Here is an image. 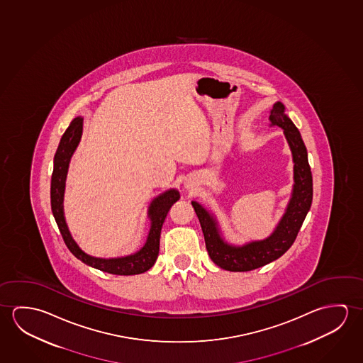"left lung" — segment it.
I'll return each instance as SVG.
<instances>
[{"instance_id": "left-lung-1", "label": "left lung", "mask_w": 363, "mask_h": 363, "mask_svg": "<svg viewBox=\"0 0 363 363\" xmlns=\"http://www.w3.org/2000/svg\"><path fill=\"white\" fill-rule=\"evenodd\" d=\"M284 104L277 102L270 111V126L284 128L290 149L293 152L294 184L293 196L286 212L284 214L275 232L264 241L251 242L246 246L235 247L219 236L217 222L199 203L191 201L204 235L206 247L209 257L216 265L227 271H251L270 264L279 259L291 247L299 233L300 227L309 212L313 199V178L308 152L299 130L288 116L284 113Z\"/></svg>"}]
</instances>
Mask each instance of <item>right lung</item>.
<instances>
[{
    "mask_svg": "<svg viewBox=\"0 0 363 363\" xmlns=\"http://www.w3.org/2000/svg\"><path fill=\"white\" fill-rule=\"evenodd\" d=\"M83 131V118L77 117L69 127L65 130L63 136L60 138L58 149L54 156V169L52 174V185H50V201H52V216L58 225L59 230L62 233L64 242L70 252L75 257L81 259L86 265L92 266L98 270L113 274V275H138L151 269L155 264L157 255H159V245H160V233L167 212L175 201H178V190H167L162 196L155 198L150 206L149 216L151 219V228H150L147 241L144 247L138 252L130 255L121 259H97L88 256L83 252L74 240L70 236L69 230L65 223L63 213L64 186H65V177L68 172V165L77 145L81 140Z\"/></svg>",
    "mask_w": 363,
    "mask_h": 363,
    "instance_id": "obj_1",
    "label": "right lung"
}]
</instances>
